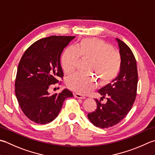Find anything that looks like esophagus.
I'll return each instance as SVG.
<instances>
[{"instance_id":"1","label":"esophagus","mask_w":155,"mask_h":155,"mask_svg":"<svg viewBox=\"0 0 155 155\" xmlns=\"http://www.w3.org/2000/svg\"><path fill=\"white\" fill-rule=\"evenodd\" d=\"M74 95L75 97L78 98V99H85V97L83 95H81V94H80V93H74Z\"/></svg>"}]
</instances>
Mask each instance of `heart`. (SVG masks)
Wrapping results in <instances>:
<instances>
[{
  "instance_id": "1",
  "label": "heart",
  "mask_w": 155,
  "mask_h": 155,
  "mask_svg": "<svg viewBox=\"0 0 155 155\" xmlns=\"http://www.w3.org/2000/svg\"><path fill=\"white\" fill-rule=\"evenodd\" d=\"M81 58H88L87 70L97 76L101 84L110 83L116 78L122 66V58L117 50L101 39L91 38L81 40L74 46H68L63 51L61 64L66 74L73 72ZM66 84L75 92L84 94L95 87V79L91 74L77 72L69 76Z\"/></svg>"
}]
</instances>
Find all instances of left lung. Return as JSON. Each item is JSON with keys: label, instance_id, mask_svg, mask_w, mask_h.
Returning <instances> with one entry per match:
<instances>
[{"label": "left lung", "instance_id": "8db88e82", "mask_svg": "<svg viewBox=\"0 0 155 155\" xmlns=\"http://www.w3.org/2000/svg\"><path fill=\"white\" fill-rule=\"evenodd\" d=\"M122 58V66L117 77L99 91L105 104L95 99L96 110L89 113L88 118L94 126L107 128L120 123L131 110L137 94L138 70L136 60L131 49L124 41L117 39Z\"/></svg>", "mask_w": 155, "mask_h": 155}]
</instances>
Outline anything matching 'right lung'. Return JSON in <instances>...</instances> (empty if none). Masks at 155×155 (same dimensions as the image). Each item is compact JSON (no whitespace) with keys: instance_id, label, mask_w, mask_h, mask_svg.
Instances as JSON below:
<instances>
[{"instance_id":"right-lung-1","label":"right lung","mask_w":155,"mask_h":155,"mask_svg":"<svg viewBox=\"0 0 155 155\" xmlns=\"http://www.w3.org/2000/svg\"><path fill=\"white\" fill-rule=\"evenodd\" d=\"M74 36L52 35L34 42L21 57L15 91L23 114L37 124L51 122L61 110L64 101L72 93L64 89L50 94L48 89L63 78L60 56Z\"/></svg>"}]
</instances>
